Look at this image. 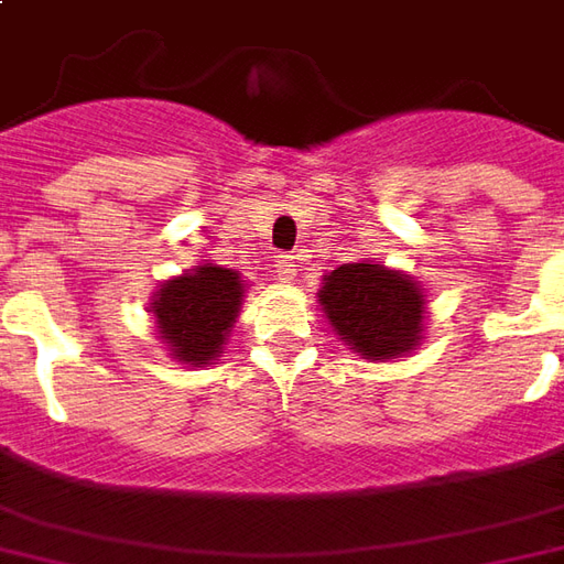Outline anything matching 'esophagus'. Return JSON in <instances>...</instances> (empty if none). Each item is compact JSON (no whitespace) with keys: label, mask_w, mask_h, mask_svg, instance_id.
I'll list each match as a JSON object with an SVG mask.
<instances>
[{"label":"esophagus","mask_w":564,"mask_h":564,"mask_svg":"<svg viewBox=\"0 0 564 564\" xmlns=\"http://www.w3.org/2000/svg\"><path fill=\"white\" fill-rule=\"evenodd\" d=\"M294 267H297V263H294V257H291V254L275 257V273H279V279L291 282V279H294V273H297Z\"/></svg>","instance_id":"1"}]
</instances>
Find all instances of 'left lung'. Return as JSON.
Segmentation results:
<instances>
[{"label": "left lung", "mask_w": 564, "mask_h": 564, "mask_svg": "<svg viewBox=\"0 0 564 564\" xmlns=\"http://www.w3.org/2000/svg\"><path fill=\"white\" fill-rule=\"evenodd\" d=\"M316 297L338 338L362 360H397L422 341L425 294L413 275L376 260L341 263Z\"/></svg>", "instance_id": "left-lung-1"}]
</instances>
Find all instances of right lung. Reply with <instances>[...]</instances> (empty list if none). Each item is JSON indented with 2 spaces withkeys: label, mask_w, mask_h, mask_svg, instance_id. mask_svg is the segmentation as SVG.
<instances>
[{
  "label": "right lung",
  "mask_w": 564,
  "mask_h": 564,
  "mask_svg": "<svg viewBox=\"0 0 564 564\" xmlns=\"http://www.w3.org/2000/svg\"><path fill=\"white\" fill-rule=\"evenodd\" d=\"M245 297V282L236 270L202 263L167 279L151 297L158 338L170 347L173 360L207 366L223 354L226 335L236 323Z\"/></svg>",
  "instance_id": "right-lung-1"
}]
</instances>
